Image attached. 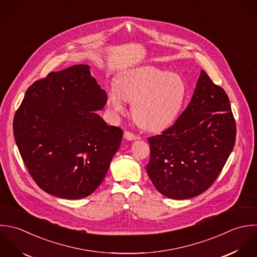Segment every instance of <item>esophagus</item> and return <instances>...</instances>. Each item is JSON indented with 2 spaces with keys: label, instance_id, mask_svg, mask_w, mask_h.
I'll use <instances>...</instances> for the list:
<instances>
[{
  "label": "esophagus",
  "instance_id": "1",
  "mask_svg": "<svg viewBox=\"0 0 257 257\" xmlns=\"http://www.w3.org/2000/svg\"><path fill=\"white\" fill-rule=\"evenodd\" d=\"M124 138L126 140H129V141H133V140H136L138 137L136 135H134L133 133L129 132V131H125L124 132Z\"/></svg>",
  "mask_w": 257,
  "mask_h": 257
}]
</instances>
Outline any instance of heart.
<instances>
[{
    "label": "heart",
    "instance_id": "1",
    "mask_svg": "<svg viewBox=\"0 0 257 257\" xmlns=\"http://www.w3.org/2000/svg\"><path fill=\"white\" fill-rule=\"evenodd\" d=\"M187 96L185 81L177 74L154 66H142L119 74L107 105L115 114L125 111L124 103L132 102L134 121L146 131L169 127L179 115Z\"/></svg>",
    "mask_w": 257,
    "mask_h": 257
}]
</instances>
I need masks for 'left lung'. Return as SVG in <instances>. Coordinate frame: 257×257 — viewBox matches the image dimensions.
<instances>
[{"mask_svg":"<svg viewBox=\"0 0 257 257\" xmlns=\"http://www.w3.org/2000/svg\"><path fill=\"white\" fill-rule=\"evenodd\" d=\"M235 136L229 98L202 70L191 101L177 121L161 135L148 138L147 173L164 196L195 197L221 172Z\"/></svg>","mask_w":257,"mask_h":257,"instance_id":"1","label":"left lung"}]
</instances>
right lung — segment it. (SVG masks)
Returning <instances> with one entry per match:
<instances>
[{
  "label": "right lung",
  "instance_id": "1",
  "mask_svg": "<svg viewBox=\"0 0 257 257\" xmlns=\"http://www.w3.org/2000/svg\"><path fill=\"white\" fill-rule=\"evenodd\" d=\"M106 102L88 65L52 72L28 88L14 117V137L45 192L80 199L101 184L123 136L96 113Z\"/></svg>",
  "mask_w": 257,
  "mask_h": 257
}]
</instances>
